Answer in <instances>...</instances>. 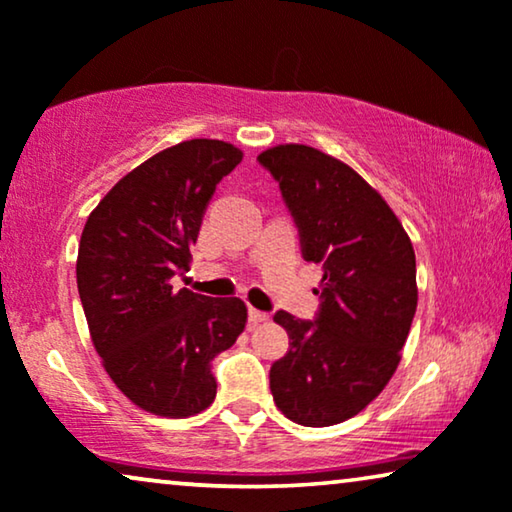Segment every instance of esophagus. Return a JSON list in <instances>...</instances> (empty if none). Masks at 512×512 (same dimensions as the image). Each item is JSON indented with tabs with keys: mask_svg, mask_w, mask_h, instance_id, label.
Instances as JSON below:
<instances>
[{
	"mask_svg": "<svg viewBox=\"0 0 512 512\" xmlns=\"http://www.w3.org/2000/svg\"><path fill=\"white\" fill-rule=\"evenodd\" d=\"M270 314H265L261 310H254V307H249V324H263V321H268Z\"/></svg>",
	"mask_w": 512,
	"mask_h": 512,
	"instance_id": "34e87169",
	"label": "esophagus"
}]
</instances>
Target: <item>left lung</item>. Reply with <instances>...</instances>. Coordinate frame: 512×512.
Listing matches in <instances>:
<instances>
[{
	"instance_id": "left-lung-1",
	"label": "left lung",
	"mask_w": 512,
	"mask_h": 512,
	"mask_svg": "<svg viewBox=\"0 0 512 512\" xmlns=\"http://www.w3.org/2000/svg\"><path fill=\"white\" fill-rule=\"evenodd\" d=\"M296 221L305 261L321 263L314 321L279 310L289 352L270 391L291 422L333 426L380 396L417 310L415 249L380 193L342 160L305 144L258 156Z\"/></svg>"
}]
</instances>
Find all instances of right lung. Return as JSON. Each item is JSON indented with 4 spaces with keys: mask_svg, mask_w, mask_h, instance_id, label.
<instances>
[{
    "mask_svg": "<svg viewBox=\"0 0 512 512\" xmlns=\"http://www.w3.org/2000/svg\"><path fill=\"white\" fill-rule=\"evenodd\" d=\"M242 151L188 139L156 153L104 195L81 233L76 284L104 370L137 408L184 419L216 396L212 361L247 324L240 298L174 291L191 265L216 184Z\"/></svg>",
    "mask_w": 512,
    "mask_h": 512,
    "instance_id": "1",
    "label": "right lung"
}]
</instances>
